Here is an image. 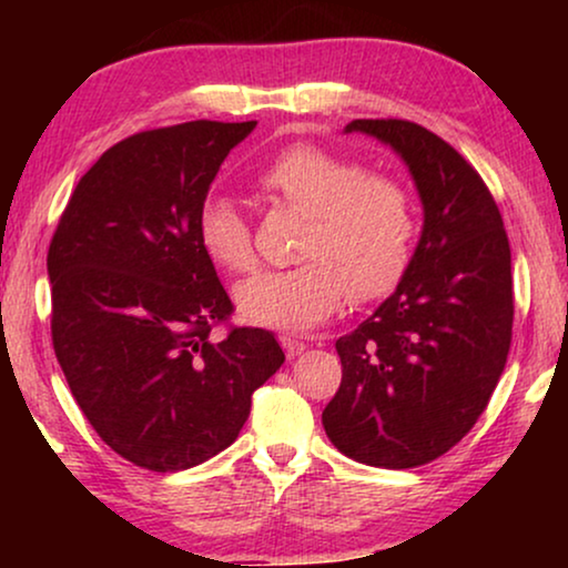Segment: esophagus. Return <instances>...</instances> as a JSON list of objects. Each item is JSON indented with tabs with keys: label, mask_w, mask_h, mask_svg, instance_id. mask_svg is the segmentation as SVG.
Segmentation results:
<instances>
[{
	"label": "esophagus",
	"mask_w": 568,
	"mask_h": 568,
	"mask_svg": "<svg viewBox=\"0 0 568 568\" xmlns=\"http://www.w3.org/2000/svg\"><path fill=\"white\" fill-rule=\"evenodd\" d=\"M282 346H284V352H286V356H290V359H294V356H300L307 348L305 344H302V341L292 338V336H282Z\"/></svg>",
	"instance_id": "1"
}]
</instances>
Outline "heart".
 <instances>
[{"mask_svg":"<svg viewBox=\"0 0 568 568\" xmlns=\"http://www.w3.org/2000/svg\"><path fill=\"white\" fill-rule=\"evenodd\" d=\"M271 196L307 212L300 266L237 284L235 302L245 321L305 331L336 313L346 284L356 300L390 292L410 258L414 209L393 178L362 173L354 160L315 144H294L261 170ZM201 251L232 274L255 268L251 224L235 201L206 196L196 212Z\"/></svg>","mask_w":568,"mask_h":568,"instance_id":"1","label":"heart"}]
</instances>
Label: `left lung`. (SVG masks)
I'll return each instance as SVG.
<instances>
[{
    "label": "left lung",
    "instance_id": "8db88e82",
    "mask_svg": "<svg viewBox=\"0 0 568 568\" xmlns=\"http://www.w3.org/2000/svg\"><path fill=\"white\" fill-rule=\"evenodd\" d=\"M354 131L403 160L424 224L395 292L336 341L344 377L323 426L352 460L403 470L445 455L488 406L511 341V253L486 183L445 139L398 119Z\"/></svg>",
    "mask_w": 568,
    "mask_h": 568
}]
</instances>
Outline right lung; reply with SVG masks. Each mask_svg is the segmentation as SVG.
Listing matches in <instances>:
<instances>
[{"instance_id":"obj_1","label":"right lung","mask_w":568,"mask_h":568,"mask_svg":"<svg viewBox=\"0 0 568 568\" xmlns=\"http://www.w3.org/2000/svg\"><path fill=\"white\" fill-rule=\"evenodd\" d=\"M255 121L142 131L80 178L49 247L51 336L77 406L113 453L175 473L237 439L284 364L274 333L235 328L196 212Z\"/></svg>"}]
</instances>
